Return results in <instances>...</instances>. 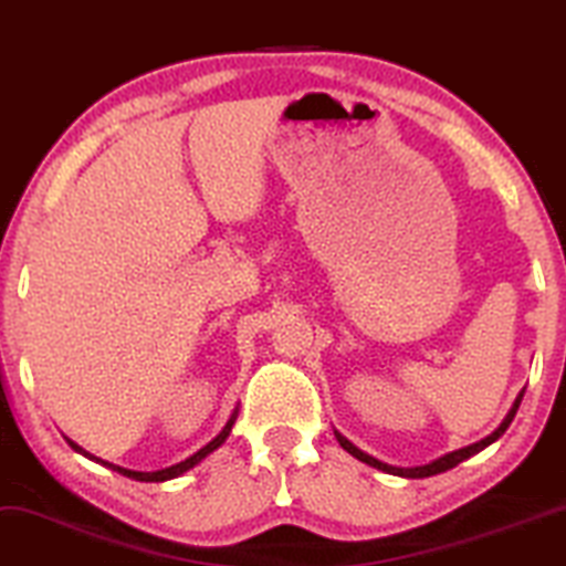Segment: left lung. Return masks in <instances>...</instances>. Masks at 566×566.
<instances>
[{"instance_id":"obj_1","label":"left lung","mask_w":566,"mask_h":566,"mask_svg":"<svg viewBox=\"0 0 566 566\" xmlns=\"http://www.w3.org/2000/svg\"><path fill=\"white\" fill-rule=\"evenodd\" d=\"M522 395H525V391H520L517 399H514V402H512L510 412H506V418L502 420V423H499L496 431L489 433V436H485V439H481V441L470 443V447H462V449H457V452H449V454L439 457V460H433V462H428V464H420V468H395V464H386V462H381V460H376V457L366 454V452H363V449H357L355 443H353V441H347L345 436H342L339 431H334V436H336V441H339V447L345 449V452L353 454L355 460H360V462L370 464V468L384 470V473H391V475H399V478H431V475L447 473V470L457 468V464H460V462L470 460V457H473V454L483 452L485 447H491L493 441L502 439L504 431H506V428H510V423L514 420V415H517V407H520V402H522Z\"/></svg>"}]
</instances>
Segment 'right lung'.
Masks as SVG:
<instances>
[{
    "label": "right lung",
    "instance_id": "add662e5",
    "mask_svg": "<svg viewBox=\"0 0 566 566\" xmlns=\"http://www.w3.org/2000/svg\"><path fill=\"white\" fill-rule=\"evenodd\" d=\"M234 420H238V410H234V412L230 415V420H227V426L221 428V431H219L217 436H213V439H211L209 443H206V447H200L196 454H190L188 460H182V462L171 464V468L156 470V473H140V470H127V468H119V464H112V462H106V460H98V457L88 454V452H85L83 447H77L75 441H70V439H67V443H70V447L75 449L77 454L88 457V460L98 462V464H104V468H109V470H117L119 475H127V478H133V481H140V483H164V481H171V478H180L182 473H188V470L196 468V464H198L200 460H206V457H209L211 452H217V449L221 447V443L227 441V436L232 433V426H234Z\"/></svg>",
    "mask_w": 566,
    "mask_h": 566
}]
</instances>
